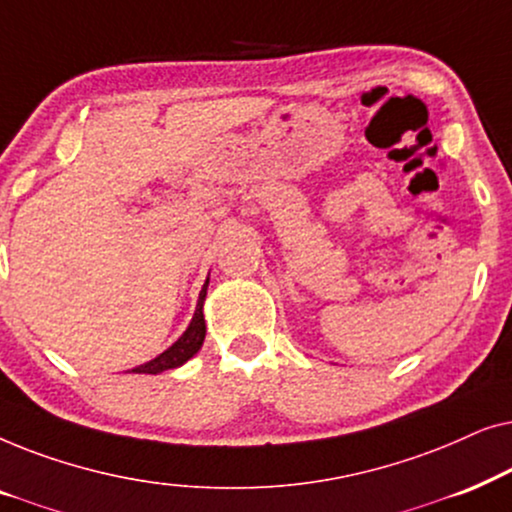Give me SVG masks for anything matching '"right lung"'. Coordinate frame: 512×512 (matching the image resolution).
I'll return each instance as SVG.
<instances>
[{
    "mask_svg": "<svg viewBox=\"0 0 512 512\" xmlns=\"http://www.w3.org/2000/svg\"><path fill=\"white\" fill-rule=\"evenodd\" d=\"M207 286H209V277L205 279V284H202L198 305H195V314H193L191 324H188L186 331L181 333V338L174 342L172 347H167L163 354H158L156 359H151V361L142 363V366L132 368V373L158 375V373H163V370L184 366L188 359H193V356L200 352L202 342H205V333H207L205 314H202V305H205V298H207Z\"/></svg>",
    "mask_w": 512,
    "mask_h": 512,
    "instance_id": "right-lung-1",
    "label": "right lung"
}]
</instances>
